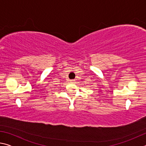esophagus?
Here are the masks:
<instances>
[{
	"label": "esophagus",
	"mask_w": 146,
	"mask_h": 146,
	"mask_svg": "<svg viewBox=\"0 0 146 146\" xmlns=\"http://www.w3.org/2000/svg\"><path fill=\"white\" fill-rule=\"evenodd\" d=\"M70 82H71V83H75V80H70Z\"/></svg>",
	"instance_id": "esophagus-1"
}]
</instances>
